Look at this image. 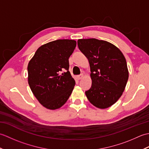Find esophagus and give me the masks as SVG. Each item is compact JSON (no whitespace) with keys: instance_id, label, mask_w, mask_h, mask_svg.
I'll return each instance as SVG.
<instances>
[{"instance_id":"esophagus-1","label":"esophagus","mask_w":149,"mask_h":149,"mask_svg":"<svg viewBox=\"0 0 149 149\" xmlns=\"http://www.w3.org/2000/svg\"><path fill=\"white\" fill-rule=\"evenodd\" d=\"M83 77H84V75H83V74H81V75H78L77 78H78V79H79V80H80V79H83Z\"/></svg>"}]
</instances>
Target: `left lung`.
I'll return each mask as SVG.
<instances>
[{
	"label": "left lung",
	"instance_id": "left-lung-1",
	"mask_svg": "<svg viewBox=\"0 0 149 149\" xmlns=\"http://www.w3.org/2000/svg\"><path fill=\"white\" fill-rule=\"evenodd\" d=\"M77 45L90 66L92 84L90 89L85 91L88 100L100 109L111 106L122 96L129 78L124 56L106 41L79 39Z\"/></svg>",
	"mask_w": 149,
	"mask_h": 149
}]
</instances>
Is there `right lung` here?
<instances>
[{"instance_id":"right-lung-1","label":"right lung","mask_w":149,"mask_h":149,"mask_svg":"<svg viewBox=\"0 0 149 149\" xmlns=\"http://www.w3.org/2000/svg\"><path fill=\"white\" fill-rule=\"evenodd\" d=\"M76 41L57 40L40 47L27 66L28 83L39 102L54 110L64 105L75 81L68 71Z\"/></svg>"}]
</instances>
